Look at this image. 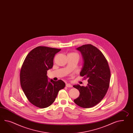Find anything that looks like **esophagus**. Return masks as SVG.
Wrapping results in <instances>:
<instances>
[{"label": "esophagus", "mask_w": 133, "mask_h": 133, "mask_svg": "<svg viewBox=\"0 0 133 133\" xmlns=\"http://www.w3.org/2000/svg\"><path fill=\"white\" fill-rule=\"evenodd\" d=\"M66 87L67 88H72V85L70 84H66Z\"/></svg>", "instance_id": "esophagus-1"}]
</instances>
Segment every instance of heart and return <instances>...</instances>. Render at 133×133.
I'll return each mask as SVG.
<instances>
[{
    "instance_id": "1",
    "label": "heart",
    "mask_w": 133,
    "mask_h": 133,
    "mask_svg": "<svg viewBox=\"0 0 133 133\" xmlns=\"http://www.w3.org/2000/svg\"><path fill=\"white\" fill-rule=\"evenodd\" d=\"M71 54H74V55H75L76 56H77V57H78V55L77 54H76V53H71Z\"/></svg>"
}]
</instances>
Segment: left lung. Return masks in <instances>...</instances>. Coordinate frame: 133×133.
I'll return each instance as SVG.
<instances>
[{"label": "left lung", "mask_w": 133, "mask_h": 133, "mask_svg": "<svg viewBox=\"0 0 133 133\" xmlns=\"http://www.w3.org/2000/svg\"><path fill=\"white\" fill-rule=\"evenodd\" d=\"M76 49L81 52L84 61L80 75L88 79V84L85 87L79 84L73 86L80 92L74 102L80 107L89 108L100 102L107 93L110 69L105 56L94 45H84Z\"/></svg>", "instance_id": "obj_1"}]
</instances>
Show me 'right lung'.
Masks as SVG:
<instances>
[{
	"mask_svg": "<svg viewBox=\"0 0 133 133\" xmlns=\"http://www.w3.org/2000/svg\"><path fill=\"white\" fill-rule=\"evenodd\" d=\"M61 49L39 46L27 55L20 72L22 88L30 102L39 108L49 107L58 91L65 88L61 80H48L47 71L52 68L55 54Z\"/></svg>",
	"mask_w": 133,
	"mask_h": 133,
	"instance_id": "1",
	"label": "right lung"
}]
</instances>
